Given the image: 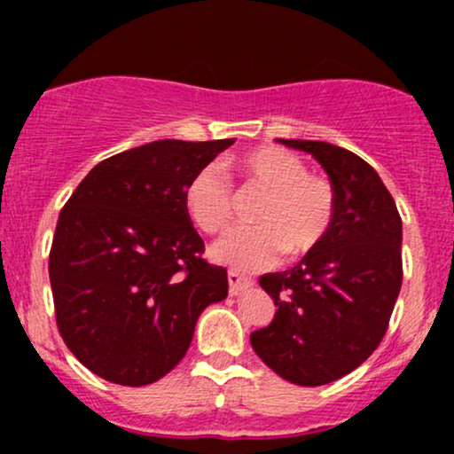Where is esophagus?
<instances>
[{
    "label": "esophagus",
    "mask_w": 454,
    "mask_h": 454,
    "mask_svg": "<svg viewBox=\"0 0 454 454\" xmlns=\"http://www.w3.org/2000/svg\"><path fill=\"white\" fill-rule=\"evenodd\" d=\"M254 281L249 278H245V275L239 273V270H228V290H231L232 296L241 294L243 290L252 288Z\"/></svg>",
    "instance_id": "1"
}]
</instances>
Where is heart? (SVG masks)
I'll list each match as a JSON object with an SVG mask.
<instances>
[{
    "label": "heart",
    "mask_w": 454,
    "mask_h": 454,
    "mask_svg": "<svg viewBox=\"0 0 454 454\" xmlns=\"http://www.w3.org/2000/svg\"><path fill=\"white\" fill-rule=\"evenodd\" d=\"M245 184L267 192L254 211L258 226L237 228L213 245V258L241 270L278 262L284 252L305 256L320 247L335 222V190L325 176L311 175L290 151L258 147L237 160ZM187 217L205 234L228 228L234 194L228 176L217 166H202L184 187Z\"/></svg>",
    "instance_id": "heart-1"
}]
</instances>
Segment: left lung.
I'll list each match as a JSON object with an SVG mask.
<instances>
[{"label":"left lung","mask_w":454,"mask_h":454,"mask_svg":"<svg viewBox=\"0 0 454 454\" xmlns=\"http://www.w3.org/2000/svg\"><path fill=\"white\" fill-rule=\"evenodd\" d=\"M281 145L320 161L335 190V222L320 247L281 273L260 278L278 309L249 335L278 376L322 387L372 356L401 290V217L380 175L352 151L322 140Z\"/></svg>","instance_id":"obj_1"}]
</instances>
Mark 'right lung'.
Wrapping results in <instances>:
<instances>
[{"label":"right lung","instance_id":"right-lung-1","mask_svg":"<svg viewBox=\"0 0 454 454\" xmlns=\"http://www.w3.org/2000/svg\"><path fill=\"white\" fill-rule=\"evenodd\" d=\"M232 143L128 149L93 166L61 209L49 256L57 328L96 376L158 382L185 356L205 307L228 296L226 269L202 258L184 187Z\"/></svg>","mask_w":454,"mask_h":454}]
</instances>
